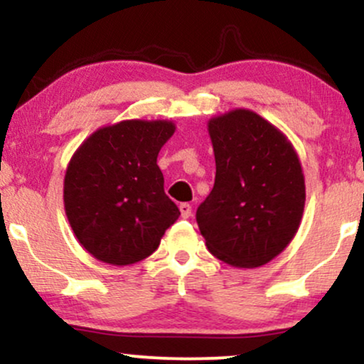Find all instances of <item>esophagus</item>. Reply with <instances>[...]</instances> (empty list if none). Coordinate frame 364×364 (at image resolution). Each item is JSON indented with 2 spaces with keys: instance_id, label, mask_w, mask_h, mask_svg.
<instances>
[{
  "instance_id": "1",
  "label": "esophagus",
  "mask_w": 364,
  "mask_h": 364,
  "mask_svg": "<svg viewBox=\"0 0 364 364\" xmlns=\"http://www.w3.org/2000/svg\"><path fill=\"white\" fill-rule=\"evenodd\" d=\"M179 210H181V217H185V219H188V217L191 215L190 203H181V205H179Z\"/></svg>"
}]
</instances>
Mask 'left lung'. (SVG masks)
Segmentation results:
<instances>
[{
	"instance_id": "8db88e82",
	"label": "left lung",
	"mask_w": 364,
	"mask_h": 364,
	"mask_svg": "<svg viewBox=\"0 0 364 364\" xmlns=\"http://www.w3.org/2000/svg\"><path fill=\"white\" fill-rule=\"evenodd\" d=\"M215 183L196 208L214 257L240 269L269 263L291 243L304 210V176L284 133L250 109L208 121Z\"/></svg>"
}]
</instances>
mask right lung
<instances>
[{
    "label": "right lung",
    "instance_id": "add662e5",
    "mask_svg": "<svg viewBox=\"0 0 364 364\" xmlns=\"http://www.w3.org/2000/svg\"><path fill=\"white\" fill-rule=\"evenodd\" d=\"M173 121L127 119L99 128L70 161L65 212L78 243L109 265H132L157 250L179 208L157 166Z\"/></svg>",
    "mask_w": 364,
    "mask_h": 364
}]
</instances>
